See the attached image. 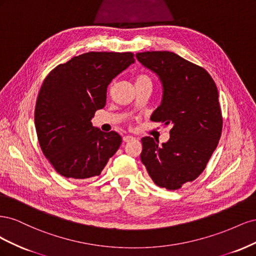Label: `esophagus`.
Listing matches in <instances>:
<instances>
[{
	"mask_svg": "<svg viewBox=\"0 0 256 256\" xmlns=\"http://www.w3.org/2000/svg\"><path fill=\"white\" fill-rule=\"evenodd\" d=\"M134 136H122V141L124 142H129V141H132L134 140Z\"/></svg>",
	"mask_w": 256,
	"mask_h": 256,
	"instance_id": "obj_1",
	"label": "esophagus"
}]
</instances>
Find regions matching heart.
<instances>
[{
	"label": "heart",
	"instance_id": "1",
	"mask_svg": "<svg viewBox=\"0 0 256 256\" xmlns=\"http://www.w3.org/2000/svg\"><path fill=\"white\" fill-rule=\"evenodd\" d=\"M142 81L152 82V81H150V79L148 76H138L136 80V82H142Z\"/></svg>",
	"mask_w": 256,
	"mask_h": 256
}]
</instances>
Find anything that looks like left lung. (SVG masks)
<instances>
[{"label":"left lung","mask_w":256,"mask_h":256,"mask_svg":"<svg viewBox=\"0 0 256 256\" xmlns=\"http://www.w3.org/2000/svg\"><path fill=\"white\" fill-rule=\"evenodd\" d=\"M140 63L159 76L162 100L150 116L170 125V138L159 145L142 138L141 161L152 182L168 190L194 180L210 159L222 132L216 83L204 68L168 51L136 53Z\"/></svg>","instance_id":"left-lung-1"}]
</instances>
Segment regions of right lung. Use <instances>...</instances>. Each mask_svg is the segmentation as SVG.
I'll list each match as a JSON object with an SVG mask.
<instances>
[{"label": "right lung", "mask_w": 256, "mask_h": 256, "mask_svg": "<svg viewBox=\"0 0 256 256\" xmlns=\"http://www.w3.org/2000/svg\"><path fill=\"white\" fill-rule=\"evenodd\" d=\"M134 63L131 52H88L56 66L44 79L35 108V127L44 154L66 178L102 173L122 136L92 125L106 102L108 85Z\"/></svg>", "instance_id": "obj_1"}]
</instances>
